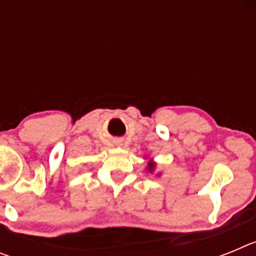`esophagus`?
Instances as JSON below:
<instances>
[{
  "label": "esophagus",
  "instance_id": "esophagus-1",
  "mask_svg": "<svg viewBox=\"0 0 256 256\" xmlns=\"http://www.w3.org/2000/svg\"><path fill=\"white\" fill-rule=\"evenodd\" d=\"M115 144H116L118 146H122V144H123V141H119V140H118V141L115 142Z\"/></svg>",
  "mask_w": 256,
  "mask_h": 256
}]
</instances>
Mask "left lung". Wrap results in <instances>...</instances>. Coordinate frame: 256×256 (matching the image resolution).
I'll list each match as a JSON object with an SVG mask.
<instances>
[{"mask_svg":"<svg viewBox=\"0 0 256 256\" xmlns=\"http://www.w3.org/2000/svg\"><path fill=\"white\" fill-rule=\"evenodd\" d=\"M146 170L148 172V173H154V172L156 170V162H154V160H150V162H148V166H146ZM160 173H158V176H159Z\"/></svg>","mask_w":256,"mask_h":256,"instance_id":"obj_1","label":"left lung"}]
</instances>
